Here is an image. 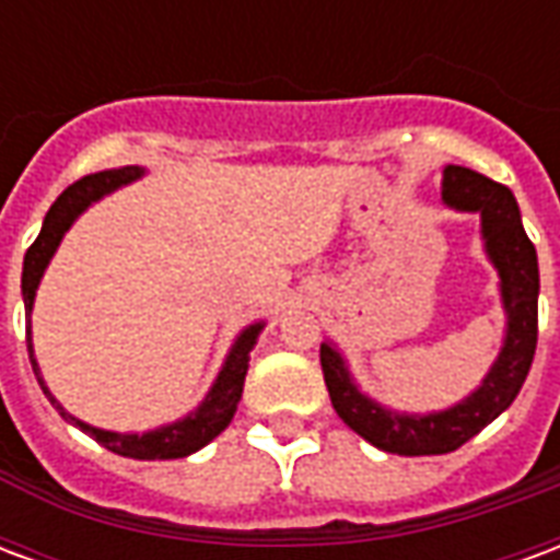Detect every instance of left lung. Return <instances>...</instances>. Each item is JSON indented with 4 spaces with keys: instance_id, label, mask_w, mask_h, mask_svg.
<instances>
[{
    "instance_id": "obj_1",
    "label": "left lung",
    "mask_w": 560,
    "mask_h": 560,
    "mask_svg": "<svg viewBox=\"0 0 560 560\" xmlns=\"http://www.w3.org/2000/svg\"><path fill=\"white\" fill-rule=\"evenodd\" d=\"M444 203L462 212H480L486 255L501 279V303L506 312L504 348L468 399L438 413H396L363 396L332 345H320V369L329 399L353 432L384 453L399 456H441L453 453L504 413L528 377L537 351V293L540 269L537 252L522 228L513 191L458 164L444 167Z\"/></svg>"
}]
</instances>
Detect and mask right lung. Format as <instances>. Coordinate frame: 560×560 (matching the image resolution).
I'll return each instance as SVG.
<instances>
[{"instance_id": "right-lung-1", "label": "right lung", "mask_w": 560, "mask_h": 560, "mask_svg": "<svg viewBox=\"0 0 560 560\" xmlns=\"http://www.w3.org/2000/svg\"><path fill=\"white\" fill-rule=\"evenodd\" d=\"M138 176H143V167H116V171H102V173H90L83 176L74 185H68L62 195L56 197V203L50 207V212L44 215L42 233L38 240L26 248V257H23V305L26 312H32V303H35V291H38V281H42L44 269L50 264V257L62 243L66 231L74 224L83 209L95 203L98 197L110 195L114 188L126 183H135ZM264 324H252L248 329L240 332V339L228 353V360L221 365L219 377L215 384L207 393V399L200 401V408L191 411L185 420H176L171 425H161L155 432H143V434H119V432H104V429H95L90 422L78 420L54 399V393L47 389L42 377V369L35 363V353H32V329H26V348H30V363L32 372L38 377L42 384L44 396L50 399L56 411L62 413L66 420H71L74 425H80L83 432L95 438L98 444L107 446L110 453L116 456H128V458H183L197 453L200 446H207L215 434H221L228 429V422L233 420L236 413V405L243 399V384H245V372H248V353L255 348L257 336H260Z\"/></svg>"}]
</instances>
